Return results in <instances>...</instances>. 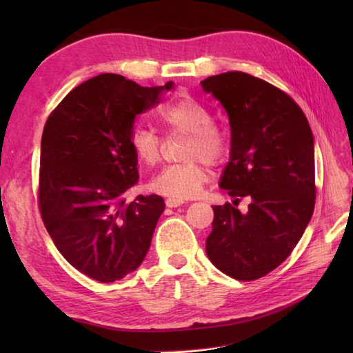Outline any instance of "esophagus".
Segmentation results:
<instances>
[{
	"mask_svg": "<svg viewBox=\"0 0 353 353\" xmlns=\"http://www.w3.org/2000/svg\"><path fill=\"white\" fill-rule=\"evenodd\" d=\"M185 201L183 200H181V199H167L165 200V205H167L168 208H177V206H181V205H183Z\"/></svg>",
	"mask_w": 353,
	"mask_h": 353,
	"instance_id": "obj_1",
	"label": "esophagus"
}]
</instances>
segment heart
<instances>
[{"mask_svg": "<svg viewBox=\"0 0 353 353\" xmlns=\"http://www.w3.org/2000/svg\"><path fill=\"white\" fill-rule=\"evenodd\" d=\"M156 119L170 137L185 134L182 163L165 167L152 179L150 190L172 199H192L209 182L208 163L221 165L230 153V137L212 121L211 110L191 97H176L156 109ZM130 147L138 162L154 167L162 159V142L148 129H134Z\"/></svg>", "mask_w": 353, "mask_h": 353, "instance_id": "1", "label": "heart"}]
</instances>
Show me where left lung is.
<instances>
[{
	"label": "left lung",
	"mask_w": 353,
	"mask_h": 353,
	"mask_svg": "<svg viewBox=\"0 0 353 353\" xmlns=\"http://www.w3.org/2000/svg\"><path fill=\"white\" fill-rule=\"evenodd\" d=\"M226 109L230 161L220 188L251 200L244 214L233 205L212 206L206 254L236 281L273 272L294 250L316 205L314 138L303 110L279 88L241 71L201 81Z\"/></svg>",
	"instance_id": "obj_1"
}]
</instances>
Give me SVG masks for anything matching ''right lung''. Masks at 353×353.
Instances as JSON below:
<instances>
[{
  "label": "right lung",
  "instance_id": "right-lung-1",
  "mask_svg": "<svg viewBox=\"0 0 353 353\" xmlns=\"http://www.w3.org/2000/svg\"><path fill=\"white\" fill-rule=\"evenodd\" d=\"M163 86L144 88L100 74L74 88L43 127L37 203L57 250L79 272L115 282L134 272L163 212L161 196L124 194L138 183L130 147L134 117L159 103Z\"/></svg>",
  "mask_w": 353,
  "mask_h": 353
}]
</instances>
